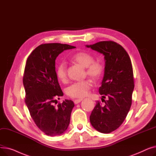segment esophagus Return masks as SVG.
<instances>
[{"label":"esophagus","mask_w":156,"mask_h":156,"mask_svg":"<svg viewBox=\"0 0 156 156\" xmlns=\"http://www.w3.org/2000/svg\"><path fill=\"white\" fill-rule=\"evenodd\" d=\"M81 101H82L81 99H76V100L74 101V103H75V104H77L80 103Z\"/></svg>","instance_id":"esophagus-1"}]
</instances>
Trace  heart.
Masks as SVG:
<instances>
[{
	"label": "heart",
	"mask_w": 156,
	"mask_h": 156,
	"mask_svg": "<svg viewBox=\"0 0 156 156\" xmlns=\"http://www.w3.org/2000/svg\"><path fill=\"white\" fill-rule=\"evenodd\" d=\"M71 60L73 62L85 68V75L94 80H99L104 71V66L99 61H94V57L90 54L85 52H78L74 55ZM56 76L63 83L68 80V72L66 64L60 63L56 68ZM92 87V83L90 80H85L70 85L66 90V94L72 98L82 99L89 94Z\"/></svg>",
	"instance_id": "heart-1"
}]
</instances>
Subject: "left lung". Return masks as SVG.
Segmentation results:
<instances>
[{"label": "left lung", "mask_w": 156, "mask_h": 156, "mask_svg": "<svg viewBox=\"0 0 156 156\" xmlns=\"http://www.w3.org/2000/svg\"><path fill=\"white\" fill-rule=\"evenodd\" d=\"M104 55V76L99 92L102 98L97 101L90 116L92 126L98 132L109 133L125 121L132 102L134 78L132 62L125 49L113 41H101L87 45Z\"/></svg>", "instance_id": "1"}]
</instances>
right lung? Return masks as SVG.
<instances>
[{"mask_svg":"<svg viewBox=\"0 0 156 156\" xmlns=\"http://www.w3.org/2000/svg\"><path fill=\"white\" fill-rule=\"evenodd\" d=\"M75 47L51 43L35 48L27 60L23 78L25 102L37 127L48 136H57L67 129L75 104L71 100L58 103L63 95L55 73V62L62 52Z\"/></svg>","mask_w":156,"mask_h":156,"instance_id":"1","label":"right lung"}]
</instances>
